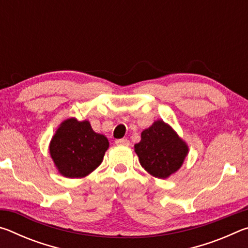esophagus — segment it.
I'll list each match as a JSON object with an SVG mask.
<instances>
[{"label": "esophagus", "mask_w": 248, "mask_h": 248, "mask_svg": "<svg viewBox=\"0 0 248 248\" xmlns=\"http://www.w3.org/2000/svg\"><path fill=\"white\" fill-rule=\"evenodd\" d=\"M115 143L117 145H124V146H128L130 145V141L128 139H118L115 141Z\"/></svg>", "instance_id": "obj_1"}]
</instances>
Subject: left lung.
Returning a JSON list of instances; mask_svg holds the SVG:
<instances>
[{
    "instance_id": "left-lung-1",
    "label": "left lung",
    "mask_w": 248,
    "mask_h": 248,
    "mask_svg": "<svg viewBox=\"0 0 248 248\" xmlns=\"http://www.w3.org/2000/svg\"><path fill=\"white\" fill-rule=\"evenodd\" d=\"M140 164L154 177L167 178L177 171L188 154V145L170 124L154 121L141 133V141L134 144Z\"/></svg>"
}]
</instances>
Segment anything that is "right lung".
<instances>
[{
  "label": "right lung",
  "mask_w": 248,
  "mask_h": 248,
  "mask_svg": "<svg viewBox=\"0 0 248 248\" xmlns=\"http://www.w3.org/2000/svg\"><path fill=\"white\" fill-rule=\"evenodd\" d=\"M108 146L107 138L96 133L90 121L70 118L59 125L50 141L49 152L62 176L82 178L100 165Z\"/></svg>",
  "instance_id": "1"
}]
</instances>
